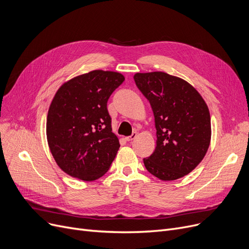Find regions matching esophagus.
<instances>
[{
    "mask_svg": "<svg viewBox=\"0 0 249 249\" xmlns=\"http://www.w3.org/2000/svg\"><path fill=\"white\" fill-rule=\"evenodd\" d=\"M137 133H133L131 136H128V137H125V141H127V142H131V141H133V140H135L136 139V137H137Z\"/></svg>",
    "mask_w": 249,
    "mask_h": 249,
    "instance_id": "esophagus-1",
    "label": "esophagus"
}]
</instances>
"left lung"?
<instances>
[{
    "instance_id": "1",
    "label": "left lung",
    "mask_w": 249,
    "mask_h": 249,
    "mask_svg": "<svg viewBox=\"0 0 249 249\" xmlns=\"http://www.w3.org/2000/svg\"><path fill=\"white\" fill-rule=\"evenodd\" d=\"M137 87L149 100L155 117L156 148L144 158L146 169L170 181L192 172L211 142V116L200 94L181 78L164 72L137 73Z\"/></svg>"
}]
</instances>
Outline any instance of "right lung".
<instances>
[{
    "label": "right lung",
    "instance_id": "1",
    "mask_svg": "<svg viewBox=\"0 0 249 249\" xmlns=\"http://www.w3.org/2000/svg\"><path fill=\"white\" fill-rule=\"evenodd\" d=\"M124 75L95 70L58 88L46 118V138L56 164L75 178L93 181L108 171L121 145L112 133L107 101Z\"/></svg>",
    "mask_w": 249,
    "mask_h": 249
}]
</instances>
